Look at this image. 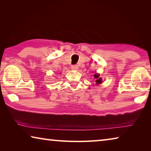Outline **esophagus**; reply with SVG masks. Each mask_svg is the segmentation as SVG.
<instances>
[{"mask_svg":"<svg viewBox=\"0 0 151 151\" xmlns=\"http://www.w3.org/2000/svg\"><path fill=\"white\" fill-rule=\"evenodd\" d=\"M78 66L77 65H72V66H71V68H72L73 70H76L78 69Z\"/></svg>","mask_w":151,"mask_h":151,"instance_id":"1","label":"esophagus"}]
</instances>
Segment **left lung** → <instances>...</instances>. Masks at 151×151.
I'll return each instance as SVG.
<instances>
[{"label":"left lung","instance_id":"left-lung-1","mask_svg":"<svg viewBox=\"0 0 151 151\" xmlns=\"http://www.w3.org/2000/svg\"><path fill=\"white\" fill-rule=\"evenodd\" d=\"M99 76H100V75H99V74H95V75H94V77L96 79V85H100V84L102 83V78L101 77H99Z\"/></svg>","mask_w":151,"mask_h":151}]
</instances>
